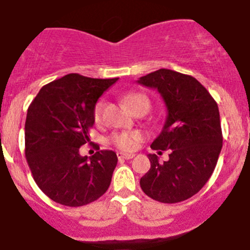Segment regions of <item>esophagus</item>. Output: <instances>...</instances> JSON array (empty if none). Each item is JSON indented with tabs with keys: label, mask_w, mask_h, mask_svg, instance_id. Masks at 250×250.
Segmentation results:
<instances>
[{
	"label": "esophagus",
	"mask_w": 250,
	"mask_h": 250,
	"mask_svg": "<svg viewBox=\"0 0 250 250\" xmlns=\"http://www.w3.org/2000/svg\"><path fill=\"white\" fill-rule=\"evenodd\" d=\"M118 160H130L134 157V154H125V152H117Z\"/></svg>",
	"instance_id": "1"
}]
</instances>
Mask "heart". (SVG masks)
Returning a JSON list of instances; mask_svg holds the SVG:
<instances>
[{
	"label": "heart",
	"mask_w": 250,
	"mask_h": 250,
	"mask_svg": "<svg viewBox=\"0 0 250 250\" xmlns=\"http://www.w3.org/2000/svg\"><path fill=\"white\" fill-rule=\"evenodd\" d=\"M125 101L133 112H137L139 110H145L147 112L150 107L149 99L142 93H135V91L128 93L125 96ZM104 106H105L104 101L100 100L96 103L95 107H94V120L96 123H100L103 120ZM143 138H144V134L139 130H125V132L115 133L111 137V143L122 151H133L139 146Z\"/></svg>",
	"instance_id": "heart-1"
}]
</instances>
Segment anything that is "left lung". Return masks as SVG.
<instances>
[{
	"instance_id": "left-lung-1",
	"label": "left lung",
	"mask_w": 250,
	"mask_h": 250,
	"mask_svg": "<svg viewBox=\"0 0 250 250\" xmlns=\"http://www.w3.org/2000/svg\"><path fill=\"white\" fill-rule=\"evenodd\" d=\"M138 83L156 89L167 107V117L151 149L171 150L160 164L149 154V171L140 178L143 192L165 204L183 202L197 194L214 172L222 147L216 101L192 76L159 69Z\"/></svg>"
}]
</instances>
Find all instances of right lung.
Masks as SVG:
<instances>
[{"label": "right lung", "mask_w": 250, "mask_h": 250, "mask_svg": "<svg viewBox=\"0 0 250 250\" xmlns=\"http://www.w3.org/2000/svg\"><path fill=\"white\" fill-rule=\"evenodd\" d=\"M118 78H88L77 73L46 84L31 101L25 121V157L33 178L50 199L83 207L108 189L117 165L112 150L81 156L89 142L96 101Z\"/></svg>", "instance_id": "right-lung-1"}]
</instances>
